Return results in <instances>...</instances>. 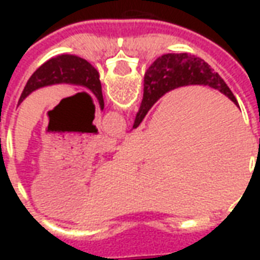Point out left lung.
<instances>
[{
	"label": "left lung",
	"mask_w": 260,
	"mask_h": 260,
	"mask_svg": "<svg viewBox=\"0 0 260 260\" xmlns=\"http://www.w3.org/2000/svg\"><path fill=\"white\" fill-rule=\"evenodd\" d=\"M53 85L82 86L86 90L93 93L100 108H104L102 83L97 69L86 59L72 54H61L53 57L42 67H39L30 76V79L27 80L25 89L20 94L18 106L33 91Z\"/></svg>",
	"instance_id": "8db88e82"
}]
</instances>
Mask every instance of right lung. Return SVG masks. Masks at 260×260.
Here are the masks:
<instances>
[{
  "label": "right lung",
  "mask_w": 260,
  "mask_h": 260,
  "mask_svg": "<svg viewBox=\"0 0 260 260\" xmlns=\"http://www.w3.org/2000/svg\"><path fill=\"white\" fill-rule=\"evenodd\" d=\"M201 85L212 87L227 96L238 107L237 99L221 79L203 59L188 53H169L158 57L145 74L143 99L132 128H138L154 103L169 91L184 86Z\"/></svg>",
  "instance_id": "obj_1"
}]
</instances>
